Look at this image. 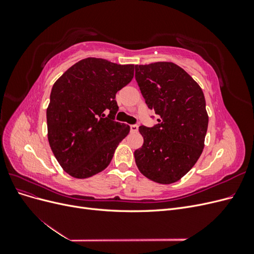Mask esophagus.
Segmentation results:
<instances>
[{
	"instance_id": "34e87169",
	"label": "esophagus",
	"mask_w": 254,
	"mask_h": 254,
	"mask_svg": "<svg viewBox=\"0 0 254 254\" xmlns=\"http://www.w3.org/2000/svg\"><path fill=\"white\" fill-rule=\"evenodd\" d=\"M137 130H139V126H137V125H130V131L136 132Z\"/></svg>"
}]
</instances>
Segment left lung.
<instances>
[{
	"mask_svg": "<svg viewBox=\"0 0 254 254\" xmlns=\"http://www.w3.org/2000/svg\"><path fill=\"white\" fill-rule=\"evenodd\" d=\"M135 79L160 124L141 126L144 143L134 151L139 171L152 181L171 184L195 165L204 147L209 124L199 84L173 63L135 65Z\"/></svg>",
	"mask_w": 254,
	"mask_h": 254,
	"instance_id": "left-lung-1",
	"label": "left lung"
}]
</instances>
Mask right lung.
Segmentation results:
<instances>
[{
  "mask_svg": "<svg viewBox=\"0 0 254 254\" xmlns=\"http://www.w3.org/2000/svg\"><path fill=\"white\" fill-rule=\"evenodd\" d=\"M134 67L89 57L54 83L47 109L48 139L60 166L74 178L104 171L129 133V125L114 121L115 94L131 81Z\"/></svg>",
  "mask_w": 254,
  "mask_h": 254,
  "instance_id": "1",
  "label": "right lung"
}]
</instances>
